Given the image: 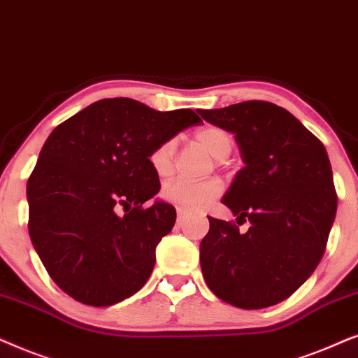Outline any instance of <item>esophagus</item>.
Wrapping results in <instances>:
<instances>
[{
  "instance_id": "obj_1",
  "label": "esophagus",
  "mask_w": 358,
  "mask_h": 358,
  "mask_svg": "<svg viewBox=\"0 0 358 358\" xmlns=\"http://www.w3.org/2000/svg\"><path fill=\"white\" fill-rule=\"evenodd\" d=\"M176 213H178V224H180L185 219V214H187V211H185V209H182V208H178V209H176Z\"/></svg>"
}]
</instances>
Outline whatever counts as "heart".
<instances>
[{
	"label": "heart",
	"mask_w": 358,
	"mask_h": 358,
	"mask_svg": "<svg viewBox=\"0 0 358 358\" xmlns=\"http://www.w3.org/2000/svg\"><path fill=\"white\" fill-rule=\"evenodd\" d=\"M194 139L206 149L216 160H224L231 154L234 147V139L226 129L217 126H204L194 132ZM176 144L173 139L162 142L150 154L152 169L160 178L169 176L173 171ZM222 193V183L217 178H208L203 182H192V180L176 178L171 180L162 189V194L166 201L176 204L187 211H199L206 208Z\"/></svg>",
	"instance_id": "1"
}]
</instances>
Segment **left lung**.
Instances as JSON below:
<instances>
[{
	"mask_svg": "<svg viewBox=\"0 0 358 358\" xmlns=\"http://www.w3.org/2000/svg\"><path fill=\"white\" fill-rule=\"evenodd\" d=\"M198 113L236 134L245 166L222 203L237 224L250 222L241 234L236 222L208 216L209 232L199 245L204 282L236 308L273 306L306 282L326 250L337 211L327 152L273 103L252 99Z\"/></svg>",
	"mask_w": 358,
	"mask_h": 358,
	"instance_id": "left-lung-1",
	"label": "left lung"
}]
</instances>
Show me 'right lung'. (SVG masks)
I'll list each match as a JSON object with an SVG mask.
<instances>
[{"mask_svg": "<svg viewBox=\"0 0 358 358\" xmlns=\"http://www.w3.org/2000/svg\"><path fill=\"white\" fill-rule=\"evenodd\" d=\"M199 122L192 109L160 113L108 98L50 132L27 180V227L47 273L69 296L111 306L144 287L155 247L176 219L170 204L145 206L160 189L150 154Z\"/></svg>", "mask_w": 358, "mask_h": 358, "instance_id": "1", "label": "right lung"}]
</instances>
